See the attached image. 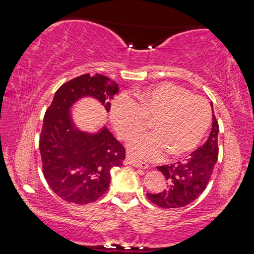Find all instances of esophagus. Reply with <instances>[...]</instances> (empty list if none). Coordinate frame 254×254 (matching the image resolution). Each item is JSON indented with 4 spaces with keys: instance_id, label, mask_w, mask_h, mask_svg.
Listing matches in <instances>:
<instances>
[{
    "instance_id": "esophagus-1",
    "label": "esophagus",
    "mask_w": 254,
    "mask_h": 254,
    "mask_svg": "<svg viewBox=\"0 0 254 254\" xmlns=\"http://www.w3.org/2000/svg\"><path fill=\"white\" fill-rule=\"evenodd\" d=\"M126 161L127 165H131L135 168H141V169H145L148 168V163H145L143 161H140L139 159H136L133 154L127 152V157H126Z\"/></svg>"
}]
</instances>
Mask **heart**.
I'll use <instances>...</instances> for the list:
<instances>
[{"mask_svg":"<svg viewBox=\"0 0 254 254\" xmlns=\"http://www.w3.org/2000/svg\"><path fill=\"white\" fill-rule=\"evenodd\" d=\"M111 119L122 140L139 135L148 124L152 133L136 137L131 151L144 159L168 152L178 158L191 152L207 132L212 111L204 97L182 86L165 83L137 94L134 100L120 97L113 103Z\"/></svg>","mask_w":254,"mask_h":254,"instance_id":"heart-1","label":"heart"}]
</instances>
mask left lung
Listing matches in <instances>:
<instances>
[{
    "instance_id": "1",
    "label": "left lung",
    "mask_w": 254,
    "mask_h": 254,
    "mask_svg": "<svg viewBox=\"0 0 254 254\" xmlns=\"http://www.w3.org/2000/svg\"><path fill=\"white\" fill-rule=\"evenodd\" d=\"M218 122L213 114L212 130L201 147L186 160L157 167L165 175L168 188L157 194L147 192L150 201L162 208H179L190 204L205 190L218 158Z\"/></svg>"
}]
</instances>
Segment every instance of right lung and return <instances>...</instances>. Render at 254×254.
Returning <instances> with one entry per match:
<instances>
[{"label": "right lung", "instance_id": "obj_1", "mask_svg": "<svg viewBox=\"0 0 254 254\" xmlns=\"http://www.w3.org/2000/svg\"><path fill=\"white\" fill-rule=\"evenodd\" d=\"M119 85L101 74H85L67 81L47 109L39 150L47 183L60 198L79 205L97 200L110 187L111 169L121 167L126 149L104 127L95 134L76 128L69 110L84 96L100 101L110 112Z\"/></svg>", "mask_w": 254, "mask_h": 254}]
</instances>
